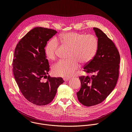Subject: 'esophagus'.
I'll list each match as a JSON object with an SVG mask.
<instances>
[{"label":"esophagus","instance_id":"1","mask_svg":"<svg viewBox=\"0 0 132 132\" xmlns=\"http://www.w3.org/2000/svg\"><path fill=\"white\" fill-rule=\"evenodd\" d=\"M70 79V78H67V77H65L63 78V80L65 81H67L68 80H69Z\"/></svg>","mask_w":132,"mask_h":132}]
</instances>
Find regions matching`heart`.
<instances>
[{"instance_id":"b5f03b06","label":"heart","mask_w":132,"mask_h":132,"mask_svg":"<svg viewBox=\"0 0 132 132\" xmlns=\"http://www.w3.org/2000/svg\"><path fill=\"white\" fill-rule=\"evenodd\" d=\"M60 40L70 49L68 60H61L53 67V72L56 76L70 77L79 66V62L85 64L89 63L95 56L98 41L95 35L70 32L60 36ZM59 46L57 40L51 39L45 47V54L50 60H54Z\"/></svg>"}]
</instances>
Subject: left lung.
Here are the masks:
<instances>
[{
  "instance_id": "8db88e82",
  "label": "left lung",
  "mask_w": 132,
  "mask_h": 132,
  "mask_svg": "<svg viewBox=\"0 0 132 132\" xmlns=\"http://www.w3.org/2000/svg\"><path fill=\"white\" fill-rule=\"evenodd\" d=\"M98 41V47L93 59L84 68L91 78L79 77L81 88L77 92L79 101L91 106L100 103L117 85L119 73L120 56L114 43L100 29L93 28Z\"/></svg>"
}]
</instances>
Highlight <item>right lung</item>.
<instances>
[{"mask_svg":"<svg viewBox=\"0 0 132 132\" xmlns=\"http://www.w3.org/2000/svg\"><path fill=\"white\" fill-rule=\"evenodd\" d=\"M57 33L53 29L35 27L22 37L15 48L12 64L15 80L23 96L37 105L51 102L64 82L61 77L47 76L50 66L45 47ZM47 77L46 82L42 81Z\"/></svg>","mask_w":132,"mask_h":132,"instance_id":"right-lung-1","label":"right lung"}]
</instances>
